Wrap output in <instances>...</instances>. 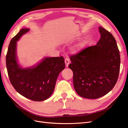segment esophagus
<instances>
[{
  "label": "esophagus",
  "instance_id": "1",
  "mask_svg": "<svg viewBox=\"0 0 128 128\" xmlns=\"http://www.w3.org/2000/svg\"><path fill=\"white\" fill-rule=\"evenodd\" d=\"M64 62H65V64H66V67H68V65L69 64V63H70V61H69V60L68 59H66L65 60H64Z\"/></svg>",
  "mask_w": 128,
  "mask_h": 128
}]
</instances>
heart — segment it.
Here are the masks:
<instances>
[{"label":"heart","mask_w":128,"mask_h":128,"mask_svg":"<svg viewBox=\"0 0 128 128\" xmlns=\"http://www.w3.org/2000/svg\"><path fill=\"white\" fill-rule=\"evenodd\" d=\"M86 44V42L83 40L80 42H78L75 45L72 46L70 48V52L72 54H77L78 52H80L84 48Z\"/></svg>","instance_id":"heart-1"}]
</instances>
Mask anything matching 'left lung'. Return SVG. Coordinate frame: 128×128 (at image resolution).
Masks as SVG:
<instances>
[{
  "label": "left lung",
  "instance_id": "8db88e82",
  "mask_svg": "<svg viewBox=\"0 0 128 128\" xmlns=\"http://www.w3.org/2000/svg\"><path fill=\"white\" fill-rule=\"evenodd\" d=\"M101 38L96 45L70 56L68 66L73 72L77 94L88 99H97L110 92L120 72V55L113 36L99 26Z\"/></svg>",
  "mask_w": 128,
  "mask_h": 128
}]
</instances>
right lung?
<instances>
[{"label": "right lung", "instance_id": "right-lung-1", "mask_svg": "<svg viewBox=\"0 0 128 128\" xmlns=\"http://www.w3.org/2000/svg\"><path fill=\"white\" fill-rule=\"evenodd\" d=\"M29 30L21 29L11 40L6 67L10 82L18 94L33 101L41 102L53 94L58 76L64 69V60L62 56L44 57L32 66L23 67L17 57V42Z\"/></svg>", "mask_w": 128, "mask_h": 128}]
</instances>
